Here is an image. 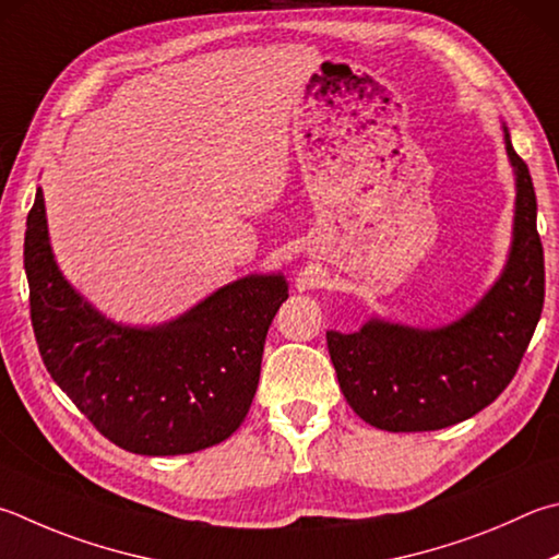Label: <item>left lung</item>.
Listing matches in <instances>:
<instances>
[{"instance_id":"8db88e82","label":"left lung","mask_w":559,"mask_h":559,"mask_svg":"<svg viewBox=\"0 0 559 559\" xmlns=\"http://www.w3.org/2000/svg\"><path fill=\"white\" fill-rule=\"evenodd\" d=\"M503 144L515 186L513 225L509 257L489 290L438 328L373 312L357 332L328 330L344 399L373 428H450L493 403L515 377L543 312L545 263L533 180L506 124Z\"/></svg>"}]
</instances>
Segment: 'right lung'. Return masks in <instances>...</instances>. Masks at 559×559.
<instances>
[{"instance_id": "1", "label": "right lung", "mask_w": 559, "mask_h": 559, "mask_svg": "<svg viewBox=\"0 0 559 559\" xmlns=\"http://www.w3.org/2000/svg\"><path fill=\"white\" fill-rule=\"evenodd\" d=\"M24 269L48 373L121 450L190 454L245 423L266 332L288 298L281 271L231 281L174 320L117 322L60 271L40 188L26 219Z\"/></svg>"}]
</instances>
